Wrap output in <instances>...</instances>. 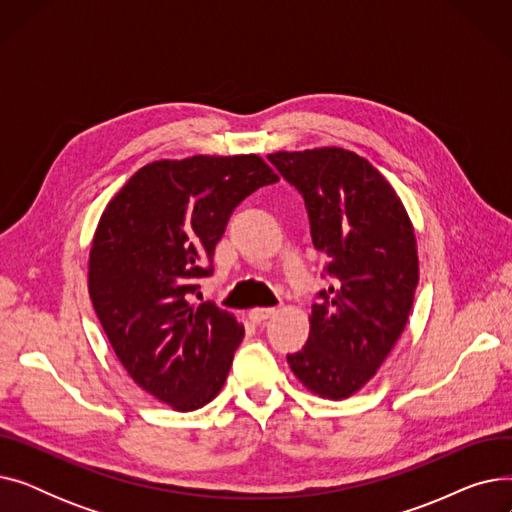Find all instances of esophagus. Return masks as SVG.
Masks as SVG:
<instances>
[{
    "instance_id": "obj_1",
    "label": "esophagus",
    "mask_w": 512,
    "mask_h": 512,
    "mask_svg": "<svg viewBox=\"0 0 512 512\" xmlns=\"http://www.w3.org/2000/svg\"><path fill=\"white\" fill-rule=\"evenodd\" d=\"M274 313H276V309H261V307H257V309L249 311V319L253 321V324H263V321L270 319Z\"/></svg>"
}]
</instances>
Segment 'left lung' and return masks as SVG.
<instances>
[{
    "label": "left lung",
    "mask_w": 512,
    "mask_h": 512,
    "mask_svg": "<svg viewBox=\"0 0 512 512\" xmlns=\"http://www.w3.org/2000/svg\"><path fill=\"white\" fill-rule=\"evenodd\" d=\"M305 199L313 247L332 286L319 290L309 338L288 365L321 398L359 392L386 361L419 282L415 230L390 182L340 147L267 155Z\"/></svg>",
    "instance_id": "obj_1"
}]
</instances>
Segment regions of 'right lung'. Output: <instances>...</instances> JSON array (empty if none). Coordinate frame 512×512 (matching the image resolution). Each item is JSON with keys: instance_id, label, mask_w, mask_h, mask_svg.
<instances>
[{"instance_id": "obj_1", "label": "right lung", "mask_w": 512, "mask_h": 512, "mask_svg": "<svg viewBox=\"0 0 512 512\" xmlns=\"http://www.w3.org/2000/svg\"><path fill=\"white\" fill-rule=\"evenodd\" d=\"M278 174L259 155H193L143 166L107 203L89 253V294L130 378L174 411L218 396L236 317L193 305L234 207Z\"/></svg>"}]
</instances>
